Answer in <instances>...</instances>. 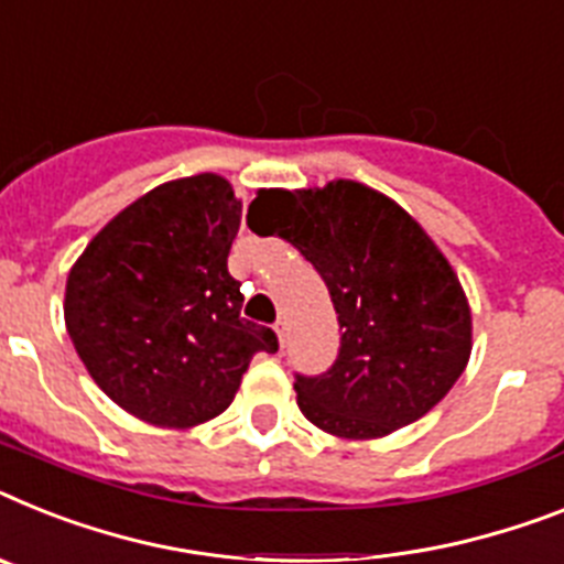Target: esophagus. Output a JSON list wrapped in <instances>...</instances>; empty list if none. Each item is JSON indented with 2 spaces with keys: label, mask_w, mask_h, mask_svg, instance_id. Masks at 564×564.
I'll return each mask as SVG.
<instances>
[{
  "label": "esophagus",
  "mask_w": 564,
  "mask_h": 564,
  "mask_svg": "<svg viewBox=\"0 0 564 564\" xmlns=\"http://www.w3.org/2000/svg\"><path fill=\"white\" fill-rule=\"evenodd\" d=\"M274 333H278V340H281V347L286 344V321L278 318V324H274Z\"/></svg>",
  "instance_id": "34e87169"
}]
</instances>
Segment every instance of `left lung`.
<instances>
[{
    "label": "left lung",
    "instance_id": "left-lung-1",
    "mask_svg": "<svg viewBox=\"0 0 564 564\" xmlns=\"http://www.w3.org/2000/svg\"><path fill=\"white\" fill-rule=\"evenodd\" d=\"M249 229L292 243L324 278L340 326L333 367L295 372L301 413L340 438H378L433 410L470 358V306L427 231L384 194L335 180L260 192Z\"/></svg>",
    "mask_w": 564,
    "mask_h": 564
}]
</instances>
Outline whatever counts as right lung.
<instances>
[{
  "label": "right lung",
  "mask_w": 564,
  "mask_h": 564,
  "mask_svg": "<svg viewBox=\"0 0 564 564\" xmlns=\"http://www.w3.org/2000/svg\"><path fill=\"white\" fill-rule=\"evenodd\" d=\"M240 200L217 174L151 188L88 243L65 286V326L91 378L137 419L194 427L231 404L269 326L240 315L229 274Z\"/></svg>",
  "instance_id": "obj_1"
}]
</instances>
